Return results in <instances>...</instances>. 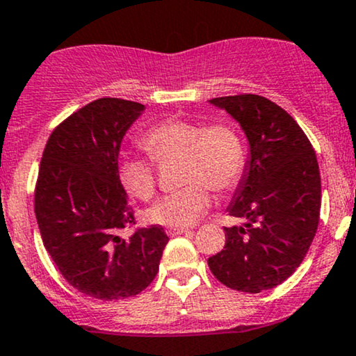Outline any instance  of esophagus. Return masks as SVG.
I'll use <instances>...</instances> for the list:
<instances>
[{"instance_id": "34e87169", "label": "esophagus", "mask_w": 356, "mask_h": 356, "mask_svg": "<svg viewBox=\"0 0 356 356\" xmlns=\"http://www.w3.org/2000/svg\"><path fill=\"white\" fill-rule=\"evenodd\" d=\"M167 234L169 235H172V237H175V235H182V234H192L189 229H169L167 230Z\"/></svg>"}]
</instances>
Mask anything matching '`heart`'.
I'll use <instances>...</instances> for the list:
<instances>
[{"mask_svg":"<svg viewBox=\"0 0 356 356\" xmlns=\"http://www.w3.org/2000/svg\"><path fill=\"white\" fill-rule=\"evenodd\" d=\"M143 145L161 164L181 161L179 181L187 184L149 209L147 219L157 225L184 229L195 224L211 205L209 187L217 192L232 191L245 172L243 136L227 119L209 124L165 119L145 132ZM118 177L127 194L140 200H149L156 192V164L152 159L124 157L119 162Z\"/></svg>","mask_w":356,"mask_h":356,"instance_id":"1","label":"heart"}]
</instances>
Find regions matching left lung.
<instances>
[{
    "instance_id": "left-lung-1",
    "label": "left lung",
    "mask_w": 356,
    "mask_h": 356,
    "mask_svg": "<svg viewBox=\"0 0 356 356\" xmlns=\"http://www.w3.org/2000/svg\"><path fill=\"white\" fill-rule=\"evenodd\" d=\"M211 104L241 124L250 159L227 207L245 224L224 227L225 245L207 264L229 289L259 293L292 275L312 245L322 204L318 162L297 121L267 97L238 94Z\"/></svg>"
}]
</instances>
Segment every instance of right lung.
I'll return each mask as SVG.
<instances>
[{"mask_svg": "<svg viewBox=\"0 0 356 356\" xmlns=\"http://www.w3.org/2000/svg\"><path fill=\"white\" fill-rule=\"evenodd\" d=\"M144 106L101 97L64 119L49 136L34 189L42 243L70 285L99 300L134 297L151 285L165 243L161 225L136 224L118 177L122 137Z\"/></svg>", "mask_w": 356, "mask_h": 356, "instance_id": "right-lung-1", "label": "right lung"}]
</instances>
